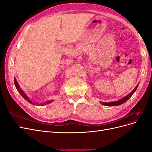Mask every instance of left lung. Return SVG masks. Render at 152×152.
<instances>
[{"instance_id": "1", "label": "left lung", "mask_w": 152, "mask_h": 152, "mask_svg": "<svg viewBox=\"0 0 152 152\" xmlns=\"http://www.w3.org/2000/svg\"><path fill=\"white\" fill-rule=\"evenodd\" d=\"M138 87V84H137L135 88L133 89L131 92V93L129 94L128 95L126 96L125 97L122 98V99H119L118 101H116V102H109V103H104V102H101V103H102V104L103 105H105V106H108V107H114V106H118L120 104H123L124 103H125L126 101H127L129 99L131 96H132V94L134 93V92L136 91V90L137 89V87Z\"/></svg>"}]
</instances>
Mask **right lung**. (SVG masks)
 Returning a JSON list of instances; mask_svg holds the SVG:
<instances>
[{
    "instance_id": "1",
    "label": "right lung",
    "mask_w": 152,
    "mask_h": 152,
    "mask_svg": "<svg viewBox=\"0 0 152 152\" xmlns=\"http://www.w3.org/2000/svg\"><path fill=\"white\" fill-rule=\"evenodd\" d=\"M14 80H15V87H16V89L18 91V92H19L20 93V94L21 95V96L25 100H26L27 102H29V103H30L31 104H37V105H39V106H43V105H45V104H49V103H50L51 102H53V100H50V101H48V102H45V103H34L33 102H32V101L28 97V96H27L25 93V92L23 91L21 89V87H20V85H19V84L18 83V82H17V80H16V78L15 77V79H14Z\"/></svg>"
}]
</instances>
